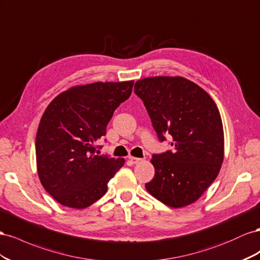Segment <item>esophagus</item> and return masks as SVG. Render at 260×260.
Masks as SVG:
<instances>
[{
    "label": "esophagus",
    "instance_id": "1",
    "mask_svg": "<svg viewBox=\"0 0 260 260\" xmlns=\"http://www.w3.org/2000/svg\"><path fill=\"white\" fill-rule=\"evenodd\" d=\"M129 161L133 163V165H137V163L142 161V159L136 158V157H129Z\"/></svg>",
    "mask_w": 260,
    "mask_h": 260
}]
</instances>
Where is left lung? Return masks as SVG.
Returning a JSON list of instances; mask_svg holds the SVG:
<instances>
[{"label": "left lung", "instance_id": "left-lung-1", "mask_svg": "<svg viewBox=\"0 0 260 260\" xmlns=\"http://www.w3.org/2000/svg\"><path fill=\"white\" fill-rule=\"evenodd\" d=\"M134 92L144 101L160 142L172 136L173 150L152 155L154 176L146 189L172 208L195 203L223 162V125L216 103L203 88L180 76L140 79Z\"/></svg>", "mask_w": 260, "mask_h": 260}]
</instances>
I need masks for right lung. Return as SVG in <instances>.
Segmentation results:
<instances>
[{
    "label": "right lung",
    "mask_w": 260,
    "mask_h": 260,
    "mask_svg": "<svg viewBox=\"0 0 260 260\" xmlns=\"http://www.w3.org/2000/svg\"><path fill=\"white\" fill-rule=\"evenodd\" d=\"M134 80L75 86L51 101L36 136L37 171L57 203L84 209L107 192L123 158L95 154L115 109L127 100Z\"/></svg>",
    "instance_id": "1"
}]
</instances>
